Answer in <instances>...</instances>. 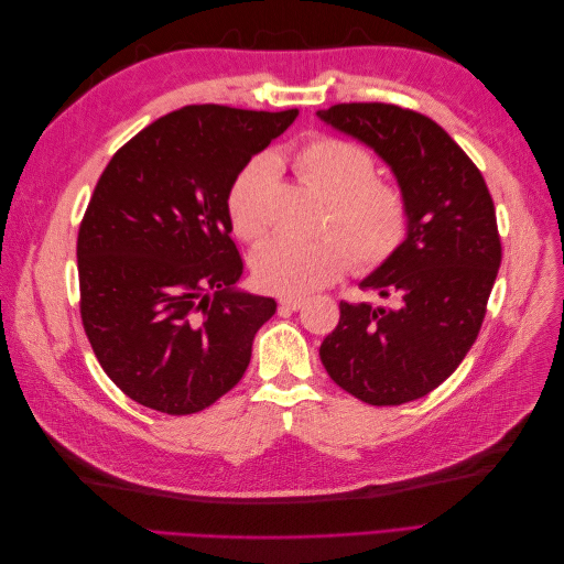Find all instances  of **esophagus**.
I'll return each mask as SVG.
<instances>
[{
  "instance_id": "34e87169",
  "label": "esophagus",
  "mask_w": 564,
  "mask_h": 564,
  "mask_svg": "<svg viewBox=\"0 0 564 564\" xmlns=\"http://www.w3.org/2000/svg\"><path fill=\"white\" fill-rule=\"evenodd\" d=\"M303 303H305L303 296H282L280 299V305H282V308H286V311H299Z\"/></svg>"
}]
</instances>
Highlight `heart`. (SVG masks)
I'll list each match as a JSON object with an SVG mask.
<instances>
[{
  "label": "heart",
  "instance_id": "heart-1",
  "mask_svg": "<svg viewBox=\"0 0 564 564\" xmlns=\"http://www.w3.org/2000/svg\"><path fill=\"white\" fill-rule=\"evenodd\" d=\"M296 176L327 199V224L317 237L278 235L253 253V275L270 292L308 294L334 282L352 263L373 268L395 253L409 232V204L398 185L377 178V162L360 145L319 135L292 155ZM278 178L272 158L251 160L228 193L235 232L259 242L270 230L268 197Z\"/></svg>",
  "mask_w": 564,
  "mask_h": 564
}]
</instances>
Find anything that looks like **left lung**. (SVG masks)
Returning <instances> with one entry per match:
<instances>
[{
  "instance_id": "1",
  "label": "left lung",
  "mask_w": 564,
  "mask_h": 564,
  "mask_svg": "<svg viewBox=\"0 0 564 564\" xmlns=\"http://www.w3.org/2000/svg\"><path fill=\"white\" fill-rule=\"evenodd\" d=\"M317 117L377 152L409 204L402 247L360 282L395 305L340 301L319 360L367 404L419 400L452 377L482 327L501 265L491 195L431 117L388 104H338Z\"/></svg>"
}]
</instances>
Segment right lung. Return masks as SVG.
Listing matches in <instances>:
<instances>
[{
    "mask_svg": "<svg viewBox=\"0 0 564 564\" xmlns=\"http://www.w3.org/2000/svg\"><path fill=\"white\" fill-rule=\"evenodd\" d=\"M299 110L185 106L119 148L77 237L82 324L133 402L195 414L245 377L275 299L237 286L228 193Z\"/></svg>",
    "mask_w": 564,
    "mask_h": 564,
    "instance_id": "add662e5",
    "label": "right lung"
}]
</instances>
